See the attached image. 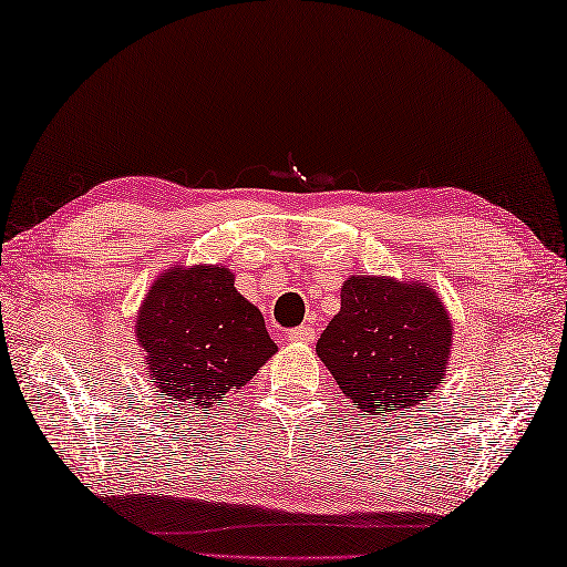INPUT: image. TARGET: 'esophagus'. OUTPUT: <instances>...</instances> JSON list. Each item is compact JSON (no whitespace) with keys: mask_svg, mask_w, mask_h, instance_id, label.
Masks as SVG:
<instances>
[{"mask_svg":"<svg viewBox=\"0 0 567 567\" xmlns=\"http://www.w3.org/2000/svg\"><path fill=\"white\" fill-rule=\"evenodd\" d=\"M286 339L301 341V344H311V341L317 339V331H313L311 327H299V329H291L289 333H286Z\"/></svg>","mask_w":567,"mask_h":567,"instance_id":"esophagus-1","label":"esophagus"}]
</instances>
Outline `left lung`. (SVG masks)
<instances>
[{
    "label": "left lung",
    "mask_w": 567,
    "mask_h": 567,
    "mask_svg": "<svg viewBox=\"0 0 567 567\" xmlns=\"http://www.w3.org/2000/svg\"><path fill=\"white\" fill-rule=\"evenodd\" d=\"M452 321L430 284L351 276L317 354L357 410L386 416L420 404L444 382Z\"/></svg>",
    "instance_id": "8db88e82"
}]
</instances>
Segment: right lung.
Here are the masks:
<instances>
[{"label": "right lung", "instance_id": "right-lung-1", "mask_svg": "<svg viewBox=\"0 0 567 567\" xmlns=\"http://www.w3.org/2000/svg\"><path fill=\"white\" fill-rule=\"evenodd\" d=\"M135 339L161 394L206 414L246 386L276 344L226 266H171L137 311Z\"/></svg>", "mask_w": 567, "mask_h": 567}]
</instances>
